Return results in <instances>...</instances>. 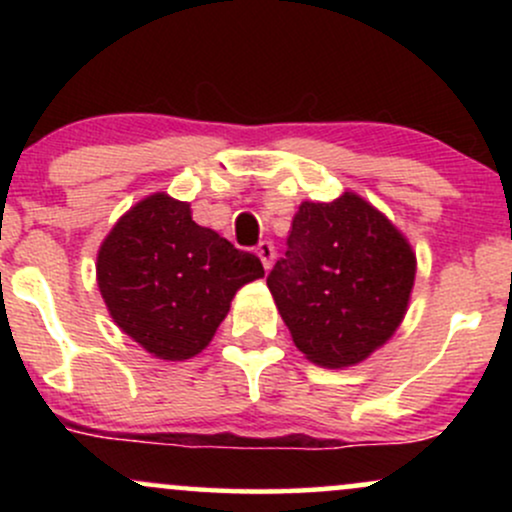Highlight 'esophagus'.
I'll use <instances>...</instances> for the list:
<instances>
[{"mask_svg": "<svg viewBox=\"0 0 512 512\" xmlns=\"http://www.w3.org/2000/svg\"><path fill=\"white\" fill-rule=\"evenodd\" d=\"M255 252H257V257H260V260H262L264 269L272 267V262H274V255H276V252H274V245L269 243V240H262V243L257 245V248H255Z\"/></svg>", "mask_w": 512, "mask_h": 512, "instance_id": "1", "label": "esophagus"}]
</instances>
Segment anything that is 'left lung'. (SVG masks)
I'll use <instances>...</instances> for the list:
<instances>
[{"label":"left lung","instance_id":"left-lung-1","mask_svg":"<svg viewBox=\"0 0 512 512\" xmlns=\"http://www.w3.org/2000/svg\"><path fill=\"white\" fill-rule=\"evenodd\" d=\"M286 245L267 286L305 358L325 368L356 366L397 332L416 255L373 204L354 192L303 202Z\"/></svg>","mask_w":512,"mask_h":512}]
</instances>
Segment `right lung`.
<instances>
[{"label": "right lung", "mask_w": 512, "mask_h": 512, "mask_svg": "<svg viewBox=\"0 0 512 512\" xmlns=\"http://www.w3.org/2000/svg\"><path fill=\"white\" fill-rule=\"evenodd\" d=\"M96 276L122 332L156 358L185 361L264 269L260 257L197 226L190 204L156 192L120 216L98 250Z\"/></svg>", "instance_id": "add662e5"}]
</instances>
